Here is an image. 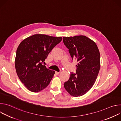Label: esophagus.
I'll return each instance as SVG.
<instances>
[{"label":"esophagus","mask_w":121,"mask_h":121,"mask_svg":"<svg viewBox=\"0 0 121 121\" xmlns=\"http://www.w3.org/2000/svg\"><path fill=\"white\" fill-rule=\"evenodd\" d=\"M60 73V72H57V71H56V75H58Z\"/></svg>","instance_id":"1"}]
</instances>
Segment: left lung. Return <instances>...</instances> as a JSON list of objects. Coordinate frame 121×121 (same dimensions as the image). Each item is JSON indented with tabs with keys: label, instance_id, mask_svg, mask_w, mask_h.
Wrapping results in <instances>:
<instances>
[{
	"label": "left lung",
	"instance_id": "1",
	"mask_svg": "<svg viewBox=\"0 0 121 121\" xmlns=\"http://www.w3.org/2000/svg\"><path fill=\"white\" fill-rule=\"evenodd\" d=\"M72 59H77L76 74L71 73L64 83L65 90L74 97L87 93L95 83L100 67V54L96 43L84 35L63 37Z\"/></svg>",
	"mask_w": 121,
	"mask_h": 121
}]
</instances>
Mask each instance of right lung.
I'll use <instances>...</instances> for the list:
<instances>
[{
	"label": "right lung",
	"instance_id": "right-lung-1",
	"mask_svg": "<svg viewBox=\"0 0 121 121\" xmlns=\"http://www.w3.org/2000/svg\"><path fill=\"white\" fill-rule=\"evenodd\" d=\"M62 37L34 34L23 40L16 51L15 65L21 82L30 91L38 92L49 84L55 71L43 64Z\"/></svg>",
	"mask_w": 121,
	"mask_h": 121
}]
</instances>
